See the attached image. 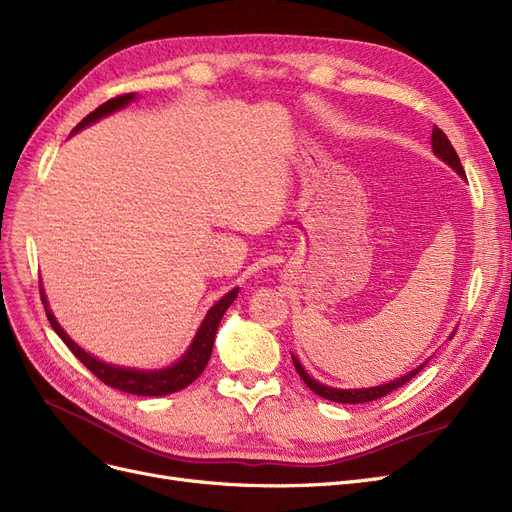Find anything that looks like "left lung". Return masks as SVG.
<instances>
[{"instance_id":"obj_1","label":"left lung","mask_w":512,"mask_h":512,"mask_svg":"<svg viewBox=\"0 0 512 512\" xmlns=\"http://www.w3.org/2000/svg\"><path fill=\"white\" fill-rule=\"evenodd\" d=\"M431 146H433V152L437 154L439 159L446 161L452 169H456V171L464 177L462 163H460V159H458V154H456L452 142L448 140L446 133H443L437 125L433 127ZM293 364H295V370L299 372V376L303 379V383H305L311 391H314V393L320 395V397H324V399H330V402H337V404H364V402H372V399H381V397H385L387 393H391V391H395V389H399V387H404L410 379H414V376L422 370V366H427V362H425L422 366L414 368L412 372H408L406 376H402V379H397V381L387 383V385H381V387H372V389H349V391H347V389L324 387L322 383L314 381V379H311V376L303 370V366L299 364L297 358H293Z\"/></svg>"}]
</instances>
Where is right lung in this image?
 Returning <instances> with one entry per match:
<instances>
[{"label": "right lung", "instance_id": "obj_1", "mask_svg": "<svg viewBox=\"0 0 512 512\" xmlns=\"http://www.w3.org/2000/svg\"><path fill=\"white\" fill-rule=\"evenodd\" d=\"M133 100V94H123V96H117V98H110L108 102H104L102 106H98L94 113L87 115L73 131H79L83 129L85 125H90L106 115L113 113V110L117 108H123L127 102ZM41 293V301H43V307H46V316L52 324V328L56 330V335L66 343V347H69L75 358L90 370L92 374H96L98 379L113 387V389H119V391H125V393H133V395H146V397H159V395H169V393H175V391H182L184 387H188L190 383H194L198 376L203 374L205 366L209 364V358H211V351H213V341H215V332H217V326H219V320L221 316L226 314V309L234 303L236 295H238V288H234V291H230L226 297H221L211 309L209 314L205 318V322L201 324V328H198L196 337L188 349V353L184 355V358L173 364L171 368H165V370H154V372H144V370H131V368H117V366H110V364H102L100 360L92 358L90 353H85L79 345H75L69 335L60 328V324L56 322V318L52 316V311L48 309V303H46V295H43V291L39 288Z\"/></svg>", "mask_w": 512, "mask_h": 512}]
</instances>
